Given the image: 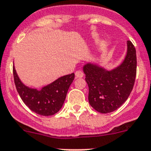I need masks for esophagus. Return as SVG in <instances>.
Listing matches in <instances>:
<instances>
[{"label":"esophagus","mask_w":151,"mask_h":151,"mask_svg":"<svg viewBox=\"0 0 151 151\" xmlns=\"http://www.w3.org/2000/svg\"><path fill=\"white\" fill-rule=\"evenodd\" d=\"M83 77V73L81 70H77L75 72V77L76 78H81Z\"/></svg>","instance_id":"34e87169"}]
</instances>
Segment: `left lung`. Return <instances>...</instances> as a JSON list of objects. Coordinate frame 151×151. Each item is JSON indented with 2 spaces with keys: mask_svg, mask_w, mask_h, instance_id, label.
Returning <instances> with one entry per match:
<instances>
[{
  "mask_svg": "<svg viewBox=\"0 0 151 151\" xmlns=\"http://www.w3.org/2000/svg\"><path fill=\"white\" fill-rule=\"evenodd\" d=\"M127 44L126 57L115 69L106 70L90 63L83 67L89 86V103L100 113H109L119 109L133 89L137 73L136 50L132 42L128 41Z\"/></svg>",
  "mask_w": 151,
  "mask_h": 151,
  "instance_id": "obj_1",
  "label": "left lung"
}]
</instances>
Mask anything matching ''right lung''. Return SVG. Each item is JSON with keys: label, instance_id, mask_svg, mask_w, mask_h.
<instances>
[{"label": "right lung", "instance_id": "obj_1", "mask_svg": "<svg viewBox=\"0 0 151 151\" xmlns=\"http://www.w3.org/2000/svg\"><path fill=\"white\" fill-rule=\"evenodd\" d=\"M14 83L23 103L40 115H53L61 109L67 93L74 79V74L63 76L42 90L29 88L22 83L15 68H13Z\"/></svg>", "mask_w": 151, "mask_h": 151}]
</instances>
